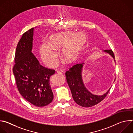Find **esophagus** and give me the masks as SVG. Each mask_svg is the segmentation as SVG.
<instances>
[{"label": "esophagus", "instance_id": "34e87169", "mask_svg": "<svg viewBox=\"0 0 133 133\" xmlns=\"http://www.w3.org/2000/svg\"><path fill=\"white\" fill-rule=\"evenodd\" d=\"M63 72V70L62 69H59L58 70H57V73L58 74H62Z\"/></svg>", "mask_w": 133, "mask_h": 133}]
</instances>
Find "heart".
<instances>
[{
	"label": "heart",
	"mask_w": 133,
	"mask_h": 133,
	"mask_svg": "<svg viewBox=\"0 0 133 133\" xmlns=\"http://www.w3.org/2000/svg\"><path fill=\"white\" fill-rule=\"evenodd\" d=\"M74 35L75 33L72 32H61L52 35L50 43H44L41 48L42 57L45 63L49 66H55L57 63V55L54 50L63 47L62 52L64 58L69 62L74 61L84 43V38L83 35Z\"/></svg>",
	"instance_id": "heart-1"
}]
</instances>
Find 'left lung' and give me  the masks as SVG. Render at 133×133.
Masks as SVG:
<instances>
[{"mask_svg": "<svg viewBox=\"0 0 133 133\" xmlns=\"http://www.w3.org/2000/svg\"><path fill=\"white\" fill-rule=\"evenodd\" d=\"M109 54L115 60V56L111 49L103 51ZM84 63L78 64L69 68L66 73V78L70 88L74 101L79 106L89 107L102 101L108 94L110 88L102 95L91 94L85 86L82 79V70Z\"/></svg>", "mask_w": 133, "mask_h": 133, "instance_id": "obj_1", "label": "left lung"}]
</instances>
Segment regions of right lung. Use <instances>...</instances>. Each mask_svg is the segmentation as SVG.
Segmentation results:
<instances>
[{
    "label": "right lung",
    "instance_id": "add662e5",
    "mask_svg": "<svg viewBox=\"0 0 133 133\" xmlns=\"http://www.w3.org/2000/svg\"><path fill=\"white\" fill-rule=\"evenodd\" d=\"M34 28L25 32L16 49L12 69L19 92L37 107L50 104L54 98L49 79L55 70L42 66L32 53Z\"/></svg>",
    "mask_w": 133,
    "mask_h": 133
}]
</instances>
